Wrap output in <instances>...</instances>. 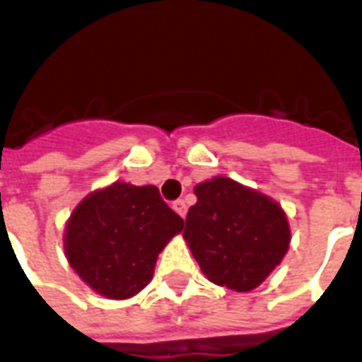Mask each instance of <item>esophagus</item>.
<instances>
[{"mask_svg": "<svg viewBox=\"0 0 362 362\" xmlns=\"http://www.w3.org/2000/svg\"><path fill=\"white\" fill-rule=\"evenodd\" d=\"M173 209L178 213L180 217H186V211H188V207H186V202H184V199H176V202L173 204Z\"/></svg>", "mask_w": 362, "mask_h": 362, "instance_id": "34e87169", "label": "esophagus"}]
</instances>
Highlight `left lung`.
<instances>
[{"instance_id": "1", "label": "left lung", "mask_w": 362, "mask_h": 362, "mask_svg": "<svg viewBox=\"0 0 362 362\" xmlns=\"http://www.w3.org/2000/svg\"><path fill=\"white\" fill-rule=\"evenodd\" d=\"M194 194L184 238L202 272L238 293L258 287L288 250L291 228L281 205L227 176L197 184Z\"/></svg>"}]
</instances>
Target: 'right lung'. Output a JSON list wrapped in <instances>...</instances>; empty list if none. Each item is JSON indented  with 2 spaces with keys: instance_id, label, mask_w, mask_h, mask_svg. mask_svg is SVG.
Segmentation results:
<instances>
[{
  "instance_id": "obj_1",
  "label": "right lung",
  "mask_w": 362,
  "mask_h": 362,
  "mask_svg": "<svg viewBox=\"0 0 362 362\" xmlns=\"http://www.w3.org/2000/svg\"><path fill=\"white\" fill-rule=\"evenodd\" d=\"M184 228L155 186L114 182L83 199L67 221L69 266L106 298L137 295L153 277L157 256Z\"/></svg>"
}]
</instances>
